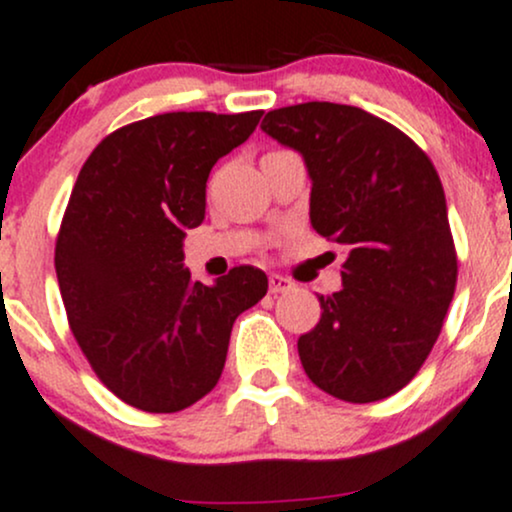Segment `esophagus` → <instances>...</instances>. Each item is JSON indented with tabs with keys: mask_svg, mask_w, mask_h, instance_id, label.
I'll return each mask as SVG.
<instances>
[{
	"mask_svg": "<svg viewBox=\"0 0 512 512\" xmlns=\"http://www.w3.org/2000/svg\"><path fill=\"white\" fill-rule=\"evenodd\" d=\"M294 289V284H291V279L282 277V274H269V294H286V291Z\"/></svg>",
	"mask_w": 512,
	"mask_h": 512,
	"instance_id": "34e87169",
	"label": "esophagus"
}]
</instances>
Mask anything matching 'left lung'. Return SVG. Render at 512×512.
I'll use <instances>...</instances> for the list:
<instances>
[{
    "mask_svg": "<svg viewBox=\"0 0 512 512\" xmlns=\"http://www.w3.org/2000/svg\"><path fill=\"white\" fill-rule=\"evenodd\" d=\"M262 131L303 157L311 226L347 252L342 289L318 296V325L299 338L303 369L340 401L389 398L428 359L457 284L440 177L406 133L357 106H284Z\"/></svg>",
    "mask_w": 512,
    "mask_h": 512,
    "instance_id": "8db88e82",
    "label": "left lung"
}]
</instances>
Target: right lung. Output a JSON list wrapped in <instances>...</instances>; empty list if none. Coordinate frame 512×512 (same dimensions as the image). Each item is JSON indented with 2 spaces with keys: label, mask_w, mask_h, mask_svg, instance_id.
<instances>
[{
  "label": "right lung",
  "mask_w": 512,
  "mask_h": 512,
  "mask_svg": "<svg viewBox=\"0 0 512 512\" xmlns=\"http://www.w3.org/2000/svg\"><path fill=\"white\" fill-rule=\"evenodd\" d=\"M260 116H150L106 136L77 174L55 274L84 357L128 406L177 413L204 398L221 379L235 318L267 294L262 269L201 284L184 267L211 167Z\"/></svg>",
  "instance_id": "obj_1"
}]
</instances>
